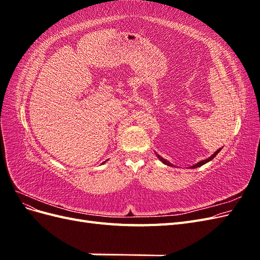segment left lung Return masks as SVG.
I'll return each mask as SVG.
<instances>
[{
  "label": "left lung",
  "mask_w": 260,
  "mask_h": 260,
  "mask_svg": "<svg viewBox=\"0 0 260 260\" xmlns=\"http://www.w3.org/2000/svg\"><path fill=\"white\" fill-rule=\"evenodd\" d=\"M220 149H221V148H219L218 149V151H216V153L215 154H212L210 157H209V158H207V159H204V160H202V161H199L198 164H196V165H194V166H192V168H198V167H201V166H203V165L204 164H206V162H208V161H210L211 159H214L215 158V157H216V155L220 152ZM157 157H158V158L164 162V164H166V165H168V166H171V164L169 162V161H167L166 159H164L162 158V157H160L159 155H157Z\"/></svg>",
  "instance_id": "1"
}]
</instances>
